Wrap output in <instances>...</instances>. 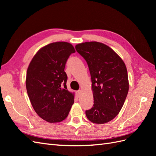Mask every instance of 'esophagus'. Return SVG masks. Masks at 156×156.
<instances>
[{
    "label": "esophagus",
    "mask_w": 156,
    "mask_h": 156,
    "mask_svg": "<svg viewBox=\"0 0 156 156\" xmlns=\"http://www.w3.org/2000/svg\"><path fill=\"white\" fill-rule=\"evenodd\" d=\"M81 93H82V91L81 90H78V91L76 92V94H77V96L79 97L81 95Z\"/></svg>",
    "instance_id": "1"
}]
</instances>
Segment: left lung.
Masks as SVG:
<instances>
[{
	"mask_svg": "<svg viewBox=\"0 0 156 156\" xmlns=\"http://www.w3.org/2000/svg\"><path fill=\"white\" fill-rule=\"evenodd\" d=\"M89 68L94 105L86 110L94 124H105L119 114L128 95V72L122 59L109 46L98 42H86L75 46Z\"/></svg>",
	"mask_w": 156,
	"mask_h": 156,
	"instance_id": "obj_1",
	"label": "left lung"
}]
</instances>
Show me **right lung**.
<instances>
[{"label": "right lung", "mask_w": 156, "mask_h": 156, "mask_svg": "<svg viewBox=\"0 0 156 156\" xmlns=\"http://www.w3.org/2000/svg\"><path fill=\"white\" fill-rule=\"evenodd\" d=\"M74 46L56 42L42 47L28 67L26 87L32 107L40 117L50 123L63 121L74 102V93L66 88L65 65Z\"/></svg>", "instance_id": "right-lung-1"}]
</instances>
